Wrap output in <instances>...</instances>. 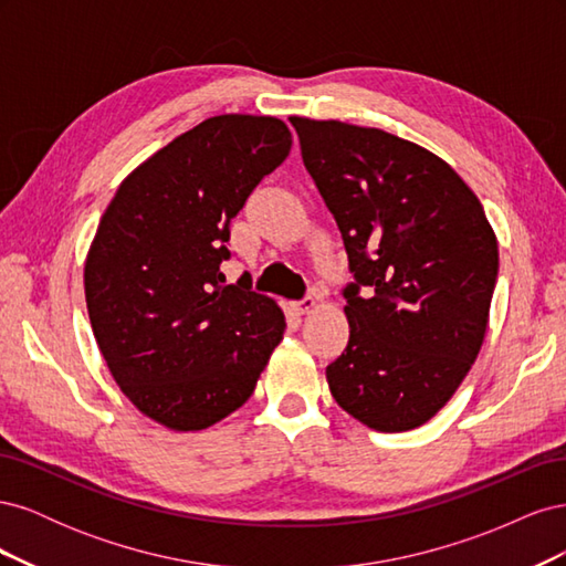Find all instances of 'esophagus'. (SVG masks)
Wrapping results in <instances>:
<instances>
[{
	"mask_svg": "<svg viewBox=\"0 0 566 566\" xmlns=\"http://www.w3.org/2000/svg\"><path fill=\"white\" fill-rule=\"evenodd\" d=\"M316 306V297L314 295H306V297H302L300 302H293V310H295V314H310L312 310Z\"/></svg>",
	"mask_w": 566,
	"mask_h": 566,
	"instance_id": "34e87169",
	"label": "esophagus"
}]
</instances>
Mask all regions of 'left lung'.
<instances>
[{
    "instance_id": "obj_1",
    "label": "left lung",
    "mask_w": 566,
    "mask_h": 566,
    "mask_svg": "<svg viewBox=\"0 0 566 566\" xmlns=\"http://www.w3.org/2000/svg\"><path fill=\"white\" fill-rule=\"evenodd\" d=\"M349 256V342L333 399L378 432L430 420L482 349L499 243L482 202L418 144L339 119L290 117Z\"/></svg>"
}]
</instances>
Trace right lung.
Masks as SVG:
<instances>
[{"instance_id": "right-lung-1", "label": "right lung", "mask_w": 566, "mask_h": 566, "mask_svg": "<svg viewBox=\"0 0 566 566\" xmlns=\"http://www.w3.org/2000/svg\"><path fill=\"white\" fill-rule=\"evenodd\" d=\"M283 119L217 115L119 184L84 262L96 345L125 397L169 430L241 408L285 331L245 276L227 285L231 219L290 153Z\"/></svg>"}]
</instances>
